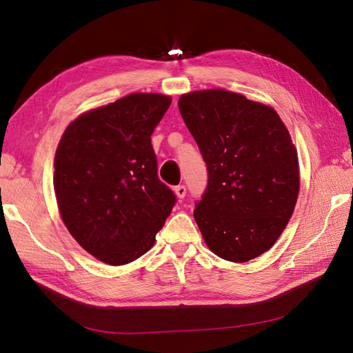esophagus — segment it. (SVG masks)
<instances>
[{"label":"esophagus","instance_id":"obj_1","mask_svg":"<svg viewBox=\"0 0 353 353\" xmlns=\"http://www.w3.org/2000/svg\"><path fill=\"white\" fill-rule=\"evenodd\" d=\"M174 191H175V194H176V197L181 200V199H184L185 197V194H187V188H185V185H176L175 188H174Z\"/></svg>","mask_w":353,"mask_h":353}]
</instances>
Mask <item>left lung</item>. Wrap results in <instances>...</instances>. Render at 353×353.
Masks as SVG:
<instances>
[{
	"instance_id": "obj_1",
	"label": "left lung",
	"mask_w": 353,
	"mask_h": 353,
	"mask_svg": "<svg viewBox=\"0 0 353 353\" xmlns=\"http://www.w3.org/2000/svg\"><path fill=\"white\" fill-rule=\"evenodd\" d=\"M179 112L208 168L194 219L209 249L248 262L272 248L299 194L297 152L268 105L225 91H194Z\"/></svg>"
}]
</instances>
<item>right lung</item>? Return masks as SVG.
Segmentation results:
<instances>
[{
	"label": "right lung",
	"instance_id": "1",
	"mask_svg": "<svg viewBox=\"0 0 353 353\" xmlns=\"http://www.w3.org/2000/svg\"><path fill=\"white\" fill-rule=\"evenodd\" d=\"M169 105L162 94H130L81 114L57 147L54 191L63 222L109 265L150 250L176 203L157 176L150 138Z\"/></svg>",
	"mask_w": 353,
	"mask_h": 353
}]
</instances>
